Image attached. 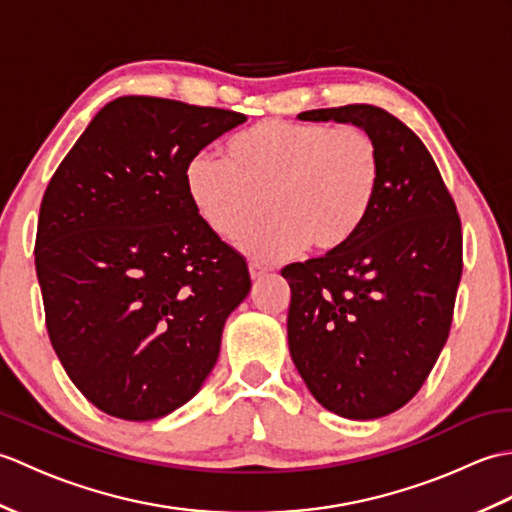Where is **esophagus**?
I'll return each mask as SVG.
<instances>
[{"label": "esophagus", "instance_id": "obj_1", "mask_svg": "<svg viewBox=\"0 0 512 512\" xmlns=\"http://www.w3.org/2000/svg\"><path fill=\"white\" fill-rule=\"evenodd\" d=\"M250 279H253V281H259V279H262L264 275H266V268H262V266H257V264H250Z\"/></svg>", "mask_w": 512, "mask_h": 512}]
</instances>
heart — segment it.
<instances>
[{"label":"heart","mask_w":512,"mask_h":512,"mask_svg":"<svg viewBox=\"0 0 512 512\" xmlns=\"http://www.w3.org/2000/svg\"><path fill=\"white\" fill-rule=\"evenodd\" d=\"M383 158L361 127L262 121L233 136L226 158L195 154L184 167L189 202L209 231L233 242L268 211L242 250L275 264L312 244L343 250L374 211Z\"/></svg>","instance_id":"1"}]
</instances>
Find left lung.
<instances>
[{"label": "left lung", "mask_w": 512, "mask_h": 512, "mask_svg": "<svg viewBox=\"0 0 512 512\" xmlns=\"http://www.w3.org/2000/svg\"><path fill=\"white\" fill-rule=\"evenodd\" d=\"M299 118L372 134L383 182L350 244L281 270L292 292L290 356L319 405L350 420L383 418L418 394L449 339L460 217L429 149L394 114L343 105Z\"/></svg>", "instance_id": "obj_1"}]
</instances>
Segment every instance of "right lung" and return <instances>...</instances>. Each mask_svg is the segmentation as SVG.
<instances>
[{
	"mask_svg": "<svg viewBox=\"0 0 512 512\" xmlns=\"http://www.w3.org/2000/svg\"><path fill=\"white\" fill-rule=\"evenodd\" d=\"M244 114L121 96L92 118L41 200L35 268L50 343L94 407L156 420L198 394L250 292L184 167Z\"/></svg>",
	"mask_w": 512,
	"mask_h": 512,
	"instance_id": "obj_1",
	"label": "right lung"
}]
</instances>
